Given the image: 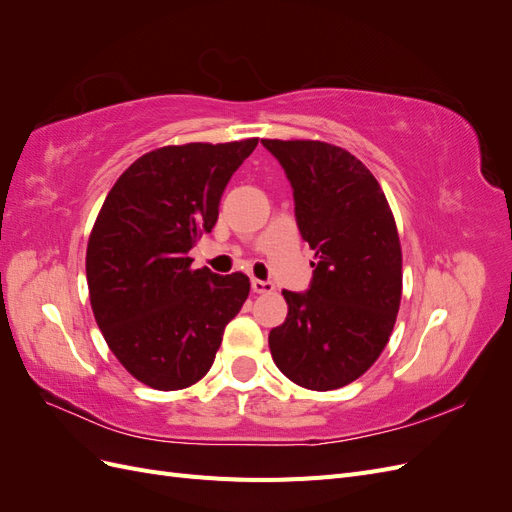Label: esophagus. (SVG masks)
I'll list each match as a JSON object with an SVG mask.
<instances>
[{
    "label": "esophagus",
    "instance_id": "obj_1",
    "mask_svg": "<svg viewBox=\"0 0 512 512\" xmlns=\"http://www.w3.org/2000/svg\"><path fill=\"white\" fill-rule=\"evenodd\" d=\"M252 290L256 294H269L275 290V286L271 282H262V280H252Z\"/></svg>",
    "mask_w": 512,
    "mask_h": 512
}]
</instances>
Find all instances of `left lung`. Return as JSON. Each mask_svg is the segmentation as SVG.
Segmentation results:
<instances>
[{"label": "left lung", "instance_id": "obj_1", "mask_svg": "<svg viewBox=\"0 0 512 512\" xmlns=\"http://www.w3.org/2000/svg\"><path fill=\"white\" fill-rule=\"evenodd\" d=\"M294 190L301 237L314 254L305 294L284 290L286 322L269 333L275 365L309 391L361 378L393 333L401 243L380 183L350 151L322 141L262 138Z\"/></svg>", "mask_w": 512, "mask_h": 512}]
</instances>
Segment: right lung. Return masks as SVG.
I'll return each mask as SVG.
<instances>
[{"label": "right lung", "mask_w": 512, "mask_h": 512, "mask_svg": "<svg viewBox=\"0 0 512 512\" xmlns=\"http://www.w3.org/2000/svg\"><path fill=\"white\" fill-rule=\"evenodd\" d=\"M258 138L153 149L104 198L87 243L89 301L108 348L156 391L188 389L213 365L250 294L243 273L192 269L220 198Z\"/></svg>", "instance_id": "obj_1"}]
</instances>
